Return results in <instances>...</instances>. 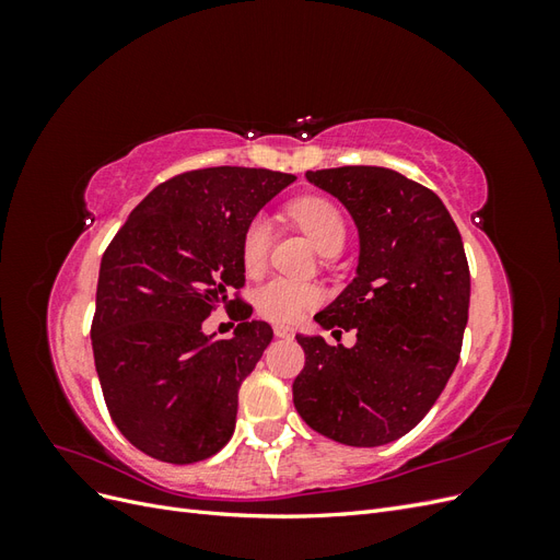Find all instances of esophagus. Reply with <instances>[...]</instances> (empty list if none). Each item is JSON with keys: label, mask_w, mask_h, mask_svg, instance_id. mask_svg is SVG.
Masks as SVG:
<instances>
[{"label": "esophagus", "mask_w": 560, "mask_h": 560, "mask_svg": "<svg viewBox=\"0 0 560 560\" xmlns=\"http://www.w3.org/2000/svg\"><path fill=\"white\" fill-rule=\"evenodd\" d=\"M273 331H276L278 338H294V329L287 327V325H276Z\"/></svg>", "instance_id": "esophagus-1"}]
</instances>
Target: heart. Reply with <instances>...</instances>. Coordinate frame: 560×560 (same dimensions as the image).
Masks as SVG:
<instances>
[{"label":"heart","mask_w":560,"mask_h":560,"mask_svg":"<svg viewBox=\"0 0 560 560\" xmlns=\"http://www.w3.org/2000/svg\"><path fill=\"white\" fill-rule=\"evenodd\" d=\"M292 222H296L303 233L315 243V247L327 254L331 249H343L346 245V217L331 200L308 196L290 206ZM270 247V224L266 217H254L243 235V266L247 273H257L268 257ZM319 292L313 284L273 278L257 292V311L273 322H296L317 306Z\"/></svg>","instance_id":"obj_1"}]
</instances>
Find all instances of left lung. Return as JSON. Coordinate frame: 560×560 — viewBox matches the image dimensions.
<instances>
[{
	"label": "left lung",
	"instance_id": "left-lung-1",
	"mask_svg": "<svg viewBox=\"0 0 560 560\" xmlns=\"http://www.w3.org/2000/svg\"><path fill=\"white\" fill-rule=\"evenodd\" d=\"M360 231L358 276L317 325L358 334L352 348L296 336L306 364L292 393L308 428L346 446H383L425 418L460 360L469 266L434 191L376 165L308 171Z\"/></svg>",
	"mask_w": 560,
	"mask_h": 560
}]
</instances>
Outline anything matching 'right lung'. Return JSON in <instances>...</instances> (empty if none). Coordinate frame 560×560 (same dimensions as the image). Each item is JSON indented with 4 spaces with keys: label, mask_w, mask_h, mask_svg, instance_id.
<instances>
[{
    "label": "right lung",
    "mask_w": 560,
    "mask_h": 560,
    "mask_svg": "<svg viewBox=\"0 0 560 560\" xmlns=\"http://www.w3.org/2000/svg\"><path fill=\"white\" fill-rule=\"evenodd\" d=\"M296 177L264 167H202L159 184L103 254L91 325L93 358L114 425L142 453L191 465L224 448L238 389L273 338L235 294L243 235ZM236 306L233 339L201 334Z\"/></svg>",
    "instance_id": "add662e5"
}]
</instances>
